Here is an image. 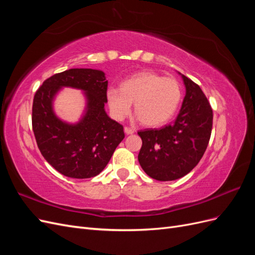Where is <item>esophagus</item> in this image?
<instances>
[{
  "label": "esophagus",
  "mask_w": 255,
  "mask_h": 255,
  "mask_svg": "<svg viewBox=\"0 0 255 255\" xmlns=\"http://www.w3.org/2000/svg\"><path fill=\"white\" fill-rule=\"evenodd\" d=\"M125 132H126V134L129 135V134H133V133L135 132V130H134V128H132L126 127V128H125Z\"/></svg>",
  "instance_id": "34e87169"
}]
</instances>
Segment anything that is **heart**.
<instances>
[{"label": "heart", "mask_w": 255, "mask_h": 255, "mask_svg": "<svg viewBox=\"0 0 255 255\" xmlns=\"http://www.w3.org/2000/svg\"><path fill=\"white\" fill-rule=\"evenodd\" d=\"M106 98L116 119L126 118L135 101V112L143 125L159 127L175 114L182 99V87L175 79L143 71L126 80L121 88L109 87Z\"/></svg>", "instance_id": "1"}]
</instances>
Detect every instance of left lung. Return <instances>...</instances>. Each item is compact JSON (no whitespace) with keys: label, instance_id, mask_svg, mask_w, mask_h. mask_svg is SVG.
Returning <instances> with one entry per match:
<instances>
[{"label":"left lung","instance_id":"obj_1","mask_svg":"<svg viewBox=\"0 0 255 255\" xmlns=\"http://www.w3.org/2000/svg\"><path fill=\"white\" fill-rule=\"evenodd\" d=\"M181 75L186 95L176 119L161 128L138 132L142 140L138 161L146 174L161 182L189 173L202 158L212 134L210 102L198 84Z\"/></svg>","mask_w":255,"mask_h":255}]
</instances>
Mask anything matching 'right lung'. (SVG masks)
Returning <instances> with one entry per match:
<instances>
[{
    "mask_svg": "<svg viewBox=\"0 0 255 255\" xmlns=\"http://www.w3.org/2000/svg\"><path fill=\"white\" fill-rule=\"evenodd\" d=\"M109 82L103 71L69 69L47 79L36 91L32 126L42 156L56 170L73 179H89L101 172L125 138L123 127L107 116L104 105ZM63 87L85 91L87 112L69 125L53 114V97Z\"/></svg>",
    "mask_w": 255,
    "mask_h": 255,
    "instance_id": "1",
    "label": "right lung"
}]
</instances>
